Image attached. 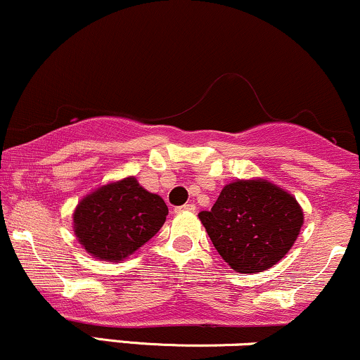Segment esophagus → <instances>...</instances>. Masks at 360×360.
Listing matches in <instances>:
<instances>
[{
    "mask_svg": "<svg viewBox=\"0 0 360 360\" xmlns=\"http://www.w3.org/2000/svg\"><path fill=\"white\" fill-rule=\"evenodd\" d=\"M196 210V205L194 203H186L183 206H177L176 213H184V212H194Z\"/></svg>",
    "mask_w": 360,
    "mask_h": 360,
    "instance_id": "34e87169",
    "label": "esophagus"
}]
</instances>
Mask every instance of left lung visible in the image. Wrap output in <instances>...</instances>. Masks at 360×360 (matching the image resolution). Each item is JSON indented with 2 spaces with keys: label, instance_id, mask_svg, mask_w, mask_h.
Segmentation results:
<instances>
[{
  "label": "left lung",
  "instance_id": "obj_1",
  "mask_svg": "<svg viewBox=\"0 0 360 360\" xmlns=\"http://www.w3.org/2000/svg\"><path fill=\"white\" fill-rule=\"evenodd\" d=\"M198 217L223 260L243 274L279 262L303 225V212L295 198L259 179L226 184L213 208Z\"/></svg>",
  "mask_w": 360,
  "mask_h": 360
}]
</instances>
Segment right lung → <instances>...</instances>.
<instances>
[{
  "instance_id": "right-lung-1",
  "label": "right lung",
  "mask_w": 360,
  "mask_h": 360,
  "mask_svg": "<svg viewBox=\"0 0 360 360\" xmlns=\"http://www.w3.org/2000/svg\"><path fill=\"white\" fill-rule=\"evenodd\" d=\"M167 213L162 198L127 177L103 186L77 205L74 232L91 255L117 262L150 240Z\"/></svg>"
}]
</instances>
